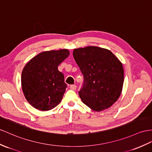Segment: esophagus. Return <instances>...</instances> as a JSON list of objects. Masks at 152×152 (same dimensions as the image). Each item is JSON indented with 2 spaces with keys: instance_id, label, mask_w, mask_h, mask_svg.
<instances>
[{
  "instance_id": "34e87169",
  "label": "esophagus",
  "mask_w": 152,
  "mask_h": 152,
  "mask_svg": "<svg viewBox=\"0 0 152 152\" xmlns=\"http://www.w3.org/2000/svg\"><path fill=\"white\" fill-rule=\"evenodd\" d=\"M69 88H70V89H72V90H76L77 86H76L75 84H71V85H70Z\"/></svg>"
}]
</instances>
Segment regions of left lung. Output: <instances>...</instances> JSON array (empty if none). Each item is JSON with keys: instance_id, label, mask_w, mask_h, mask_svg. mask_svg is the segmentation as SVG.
Returning a JSON list of instances; mask_svg holds the SVG:
<instances>
[{"instance_id": "8db88e82", "label": "left lung", "mask_w": 152, "mask_h": 152, "mask_svg": "<svg viewBox=\"0 0 152 152\" xmlns=\"http://www.w3.org/2000/svg\"><path fill=\"white\" fill-rule=\"evenodd\" d=\"M73 55L84 77L79 91L84 104L97 112L110 108L123 89L124 69L120 61L110 50L96 46L75 49Z\"/></svg>"}]
</instances>
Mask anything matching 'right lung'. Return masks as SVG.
<instances>
[{
  "instance_id": "obj_1",
  "label": "right lung",
  "mask_w": 152,
  "mask_h": 152,
  "mask_svg": "<svg viewBox=\"0 0 152 152\" xmlns=\"http://www.w3.org/2000/svg\"><path fill=\"white\" fill-rule=\"evenodd\" d=\"M69 55L66 49L44 51L25 66L21 75L22 88L28 102L35 108L48 111L61 101L67 84L58 66Z\"/></svg>"
}]
</instances>
